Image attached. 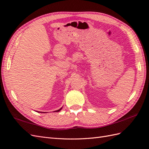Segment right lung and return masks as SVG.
<instances>
[{
  "mask_svg": "<svg viewBox=\"0 0 149 149\" xmlns=\"http://www.w3.org/2000/svg\"><path fill=\"white\" fill-rule=\"evenodd\" d=\"M61 109H62V108H61L60 109H58V110H56V111H55V112H59V111H60V110H61Z\"/></svg>",
  "mask_w": 149,
  "mask_h": 149,
  "instance_id": "right-lung-1",
  "label": "right lung"
}]
</instances>
